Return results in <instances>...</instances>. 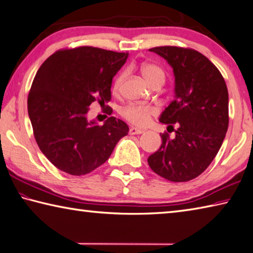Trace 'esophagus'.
Wrapping results in <instances>:
<instances>
[{"label":"esophagus","mask_w":253,"mask_h":253,"mask_svg":"<svg viewBox=\"0 0 253 253\" xmlns=\"http://www.w3.org/2000/svg\"><path fill=\"white\" fill-rule=\"evenodd\" d=\"M142 132H145V130L140 129V128L131 127L129 129V135H139V134H142Z\"/></svg>","instance_id":"obj_1"}]
</instances>
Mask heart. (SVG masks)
Returning a JSON list of instances; mask_svg holds the SVG:
<instances>
[{
    "label": "heart",
    "mask_w": 253,
    "mask_h": 253,
    "mask_svg": "<svg viewBox=\"0 0 253 253\" xmlns=\"http://www.w3.org/2000/svg\"><path fill=\"white\" fill-rule=\"evenodd\" d=\"M141 74L145 77V80L149 83V85L154 82H163L165 80V73L159 66L155 65V64H142L141 65ZM124 73L119 74L116 80L114 82L113 88L114 90H118L121 88L124 81ZM155 113V109L150 106H147V105H128L122 111L123 116L125 117L127 121L130 123L135 124V125L138 126H144L147 123L149 122L150 117L153 116Z\"/></svg>",
    "instance_id": "1"
}]
</instances>
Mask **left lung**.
<instances>
[{"instance_id": "obj_1", "label": "left lung", "mask_w": 253, "mask_h": 253, "mask_svg": "<svg viewBox=\"0 0 253 253\" xmlns=\"http://www.w3.org/2000/svg\"><path fill=\"white\" fill-rule=\"evenodd\" d=\"M166 59L174 76V98L159 122L176 136L160 134L163 144L148 157L153 171L173 182L203 173L221 147L229 125L228 88L221 73L195 49L159 46L149 49Z\"/></svg>"}]
</instances>
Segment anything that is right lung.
<instances>
[{
    "instance_id": "right-lung-1",
    "label": "right lung",
    "mask_w": 253,
    "mask_h": 253,
    "mask_svg": "<svg viewBox=\"0 0 253 253\" xmlns=\"http://www.w3.org/2000/svg\"><path fill=\"white\" fill-rule=\"evenodd\" d=\"M127 57L128 53L81 46L57 50L39 68L27 111L41 151L59 170L89 173L128 134L121 119L109 117L103 125L87 119L91 103L97 99L105 106L111 100L113 79Z\"/></svg>"
}]
</instances>
